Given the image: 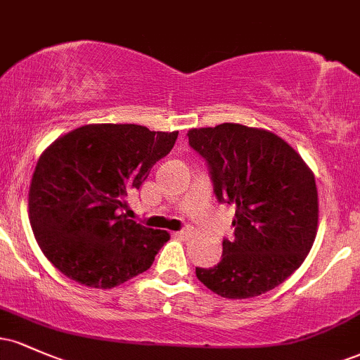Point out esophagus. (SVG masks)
Wrapping results in <instances>:
<instances>
[{"mask_svg": "<svg viewBox=\"0 0 360 360\" xmlns=\"http://www.w3.org/2000/svg\"><path fill=\"white\" fill-rule=\"evenodd\" d=\"M176 235H177V237H179V238H186V237H189V235H191V230L184 229V230H181V232H177Z\"/></svg>", "mask_w": 360, "mask_h": 360, "instance_id": "esophagus-1", "label": "esophagus"}]
</instances>
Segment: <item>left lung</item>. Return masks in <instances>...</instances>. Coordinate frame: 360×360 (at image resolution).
Instances as JSON below:
<instances>
[{"label":"left lung","instance_id":"8db88e82","mask_svg":"<svg viewBox=\"0 0 360 360\" xmlns=\"http://www.w3.org/2000/svg\"><path fill=\"white\" fill-rule=\"evenodd\" d=\"M220 203L235 206V238L218 266L196 278L218 296L245 300L284 283L307 259L318 230L313 171L286 140L240 123L191 128Z\"/></svg>","mask_w":360,"mask_h":360}]
</instances>
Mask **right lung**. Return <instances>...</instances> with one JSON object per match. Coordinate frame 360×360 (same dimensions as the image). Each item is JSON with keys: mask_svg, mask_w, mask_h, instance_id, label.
Segmentation results:
<instances>
[{"mask_svg": "<svg viewBox=\"0 0 360 360\" xmlns=\"http://www.w3.org/2000/svg\"><path fill=\"white\" fill-rule=\"evenodd\" d=\"M176 139L177 131L134 123H91L45 148L32 176L28 218L62 274L110 289L152 266L171 235L128 220L123 210Z\"/></svg>", "mask_w": 360, "mask_h": 360, "instance_id": "right-lung-1", "label": "right lung"}]
</instances>
